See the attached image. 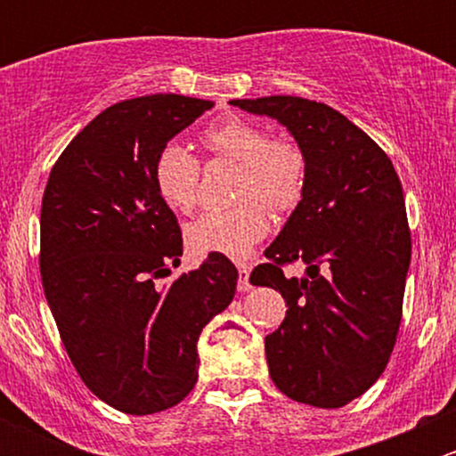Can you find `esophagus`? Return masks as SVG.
<instances>
[{
    "mask_svg": "<svg viewBox=\"0 0 456 456\" xmlns=\"http://www.w3.org/2000/svg\"><path fill=\"white\" fill-rule=\"evenodd\" d=\"M249 273L251 269L247 265H238V275H240V280H238V291H249L251 289V282H249Z\"/></svg>",
    "mask_w": 456,
    "mask_h": 456,
    "instance_id": "1",
    "label": "esophagus"
}]
</instances>
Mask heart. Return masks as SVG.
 <instances>
[{
    "label": "heart",
    "instance_id": "heart-1",
    "mask_svg": "<svg viewBox=\"0 0 456 456\" xmlns=\"http://www.w3.org/2000/svg\"><path fill=\"white\" fill-rule=\"evenodd\" d=\"M202 142L216 154L242 163L245 172L238 196L245 202L232 209L202 211L187 227V242L196 254L245 257L269 233V214L261 203L273 211H289L302 200L306 156L293 141H271L260 126L236 117L211 126L202 134ZM151 176L160 200L169 209L183 214L194 209L200 165L185 145L176 141L163 145L156 154Z\"/></svg>",
    "mask_w": 456,
    "mask_h": 456
}]
</instances>
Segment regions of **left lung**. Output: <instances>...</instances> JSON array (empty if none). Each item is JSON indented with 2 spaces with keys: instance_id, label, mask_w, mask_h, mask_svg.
<instances>
[{
  "instance_id": "8db88e82",
  "label": "left lung",
  "mask_w": 456,
  "mask_h": 456,
  "mask_svg": "<svg viewBox=\"0 0 456 456\" xmlns=\"http://www.w3.org/2000/svg\"><path fill=\"white\" fill-rule=\"evenodd\" d=\"M275 118L306 156L302 200L251 284L282 293L287 317L265 338L273 384L317 408H342L379 379L397 339L411 266L403 191L388 156L324 103L300 96L233 99ZM307 265L284 279V261Z\"/></svg>"
}]
</instances>
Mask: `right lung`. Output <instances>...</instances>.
I'll use <instances>...</instances> for the list:
<instances>
[{
    "label": "right lung",
    "instance_id": "add662e5",
    "mask_svg": "<svg viewBox=\"0 0 456 456\" xmlns=\"http://www.w3.org/2000/svg\"><path fill=\"white\" fill-rule=\"evenodd\" d=\"M211 101L150 94L103 110L70 141L41 200V282L84 384L127 415L167 411L199 379V338L233 300L238 271L181 265L183 236L154 187L156 154Z\"/></svg>",
    "mask_w": 456,
    "mask_h": 456
}]
</instances>
